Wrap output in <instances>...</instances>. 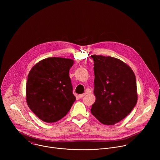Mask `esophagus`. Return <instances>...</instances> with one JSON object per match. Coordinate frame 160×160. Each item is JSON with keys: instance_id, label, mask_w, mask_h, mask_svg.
Wrapping results in <instances>:
<instances>
[{"instance_id": "34e87169", "label": "esophagus", "mask_w": 160, "mask_h": 160, "mask_svg": "<svg viewBox=\"0 0 160 160\" xmlns=\"http://www.w3.org/2000/svg\"><path fill=\"white\" fill-rule=\"evenodd\" d=\"M85 96V94H79L78 95V98H82L83 97H84Z\"/></svg>"}]
</instances>
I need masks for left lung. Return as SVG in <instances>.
I'll return each instance as SVG.
<instances>
[{"label":"left lung","mask_w":160,"mask_h":160,"mask_svg":"<svg viewBox=\"0 0 160 160\" xmlns=\"http://www.w3.org/2000/svg\"><path fill=\"white\" fill-rule=\"evenodd\" d=\"M96 99L91 112L102 123L114 125L125 118L138 101L136 79L131 68L115 58L92 55Z\"/></svg>","instance_id":"obj_1"}]
</instances>
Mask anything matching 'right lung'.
Returning a JSON list of instances; mask_svg holds the SVG:
<instances>
[{
  "label": "right lung",
  "instance_id": "right-lung-1",
  "mask_svg": "<svg viewBox=\"0 0 160 160\" xmlns=\"http://www.w3.org/2000/svg\"><path fill=\"white\" fill-rule=\"evenodd\" d=\"M73 60L49 58L30 70L26 86L30 109L42 121L53 123L62 118L76 100L69 71Z\"/></svg>",
  "mask_w": 160,
  "mask_h": 160
}]
</instances>
